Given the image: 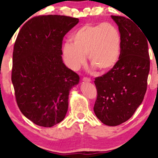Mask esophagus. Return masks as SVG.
<instances>
[{
	"instance_id": "esophagus-1",
	"label": "esophagus",
	"mask_w": 158,
	"mask_h": 158,
	"mask_svg": "<svg viewBox=\"0 0 158 158\" xmlns=\"http://www.w3.org/2000/svg\"><path fill=\"white\" fill-rule=\"evenodd\" d=\"M82 80L84 81H86V82H89V81H91V79L88 77H84L82 79Z\"/></svg>"
}]
</instances>
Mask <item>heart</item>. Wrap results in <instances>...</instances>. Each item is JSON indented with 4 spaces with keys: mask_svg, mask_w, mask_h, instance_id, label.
I'll return each mask as SVG.
<instances>
[{
    "mask_svg": "<svg viewBox=\"0 0 158 158\" xmlns=\"http://www.w3.org/2000/svg\"><path fill=\"white\" fill-rule=\"evenodd\" d=\"M73 43L63 45V52L69 66L77 70L85 63L101 72H106L117 64L121 52V35L111 23L86 24L73 33Z\"/></svg>",
    "mask_w": 158,
    "mask_h": 158,
    "instance_id": "b5f03b06",
    "label": "heart"
}]
</instances>
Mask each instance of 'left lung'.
Wrapping results in <instances>:
<instances>
[{
    "instance_id": "left-lung-1",
    "label": "left lung",
    "mask_w": 158,
    "mask_h": 158,
    "mask_svg": "<svg viewBox=\"0 0 158 158\" xmlns=\"http://www.w3.org/2000/svg\"><path fill=\"white\" fill-rule=\"evenodd\" d=\"M111 18L121 35L120 56L110 71L95 79L97 98L93 109L103 124L116 126L128 120L142 103L150 60L148 39L142 30L128 18Z\"/></svg>"
}]
</instances>
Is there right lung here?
<instances>
[{"label": "right lung", "instance_id": "right-lung-1", "mask_svg": "<svg viewBox=\"0 0 158 158\" xmlns=\"http://www.w3.org/2000/svg\"><path fill=\"white\" fill-rule=\"evenodd\" d=\"M78 23L68 16H38L25 23L15 41L11 81L16 101L39 126L52 127L65 118L69 91L79 83V75L61 56L63 37Z\"/></svg>", "mask_w": 158, "mask_h": 158}]
</instances>
